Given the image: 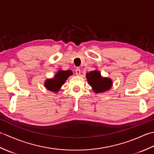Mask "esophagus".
<instances>
[{
	"label": "esophagus",
	"instance_id": "34e87169",
	"mask_svg": "<svg viewBox=\"0 0 154 154\" xmlns=\"http://www.w3.org/2000/svg\"><path fill=\"white\" fill-rule=\"evenodd\" d=\"M75 73H76L77 75H80V74H81V70H80L79 68L77 67L76 69H75Z\"/></svg>",
	"mask_w": 154,
	"mask_h": 154
}]
</instances>
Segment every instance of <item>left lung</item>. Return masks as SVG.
<instances>
[{
	"mask_svg": "<svg viewBox=\"0 0 154 154\" xmlns=\"http://www.w3.org/2000/svg\"><path fill=\"white\" fill-rule=\"evenodd\" d=\"M87 79L95 93H103L110 89L112 81L109 78L102 77L98 71H93L87 73Z\"/></svg>",
	"mask_w": 154,
	"mask_h": 154,
	"instance_id": "obj_1",
	"label": "left lung"
}]
</instances>
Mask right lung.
<instances>
[{
  "label": "right lung",
  "instance_id": "obj_1",
  "mask_svg": "<svg viewBox=\"0 0 154 154\" xmlns=\"http://www.w3.org/2000/svg\"><path fill=\"white\" fill-rule=\"evenodd\" d=\"M71 75H72V72L70 70L59 71L55 75L54 79H48L45 81V87L51 91L57 92L62 85L65 83V81Z\"/></svg>",
  "mask_w": 154,
  "mask_h": 154
}]
</instances>
